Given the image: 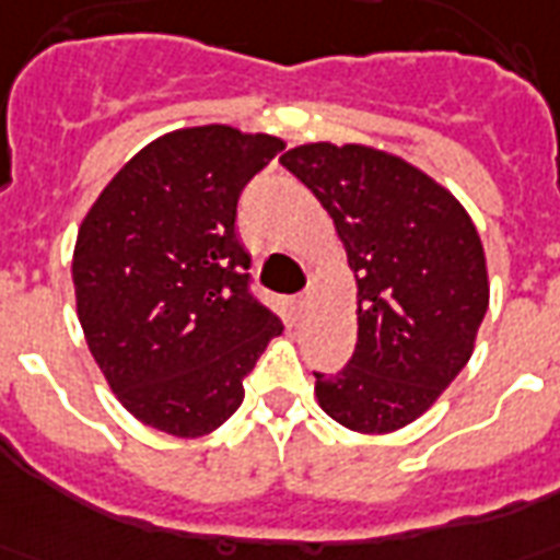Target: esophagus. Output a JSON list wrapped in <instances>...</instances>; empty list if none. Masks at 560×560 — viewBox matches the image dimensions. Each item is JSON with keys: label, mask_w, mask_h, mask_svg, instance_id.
Here are the masks:
<instances>
[{"label": "esophagus", "mask_w": 560, "mask_h": 560, "mask_svg": "<svg viewBox=\"0 0 560 560\" xmlns=\"http://www.w3.org/2000/svg\"><path fill=\"white\" fill-rule=\"evenodd\" d=\"M308 302H312V291H302L300 296H293V305H296V308H305V305H308Z\"/></svg>", "instance_id": "obj_1"}]
</instances>
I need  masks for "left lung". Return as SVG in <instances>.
<instances>
[{
    "label": "left lung",
    "instance_id": "obj_1",
    "mask_svg": "<svg viewBox=\"0 0 560 560\" xmlns=\"http://www.w3.org/2000/svg\"><path fill=\"white\" fill-rule=\"evenodd\" d=\"M281 165L332 217L355 272L359 341L338 374H314L317 404L355 433H392L428 412L466 368L490 305L469 213L395 153L312 142Z\"/></svg>",
    "mask_w": 560,
    "mask_h": 560
}]
</instances>
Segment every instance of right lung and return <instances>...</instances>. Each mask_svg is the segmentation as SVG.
Returning a JSON list of instances; mask_svg holds the SVG:
<instances>
[{
  "label": "right lung",
  "instance_id": "right-lung-1",
  "mask_svg": "<svg viewBox=\"0 0 560 560\" xmlns=\"http://www.w3.org/2000/svg\"><path fill=\"white\" fill-rule=\"evenodd\" d=\"M284 148L225 124L160 136L112 177L73 248L77 314L106 383L148 428L196 439L243 404L281 332L248 291L237 201Z\"/></svg>",
  "mask_w": 560,
  "mask_h": 560
}]
</instances>
